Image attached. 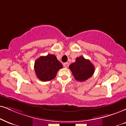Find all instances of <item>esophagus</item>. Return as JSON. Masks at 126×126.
<instances>
[{"mask_svg":"<svg viewBox=\"0 0 126 126\" xmlns=\"http://www.w3.org/2000/svg\"><path fill=\"white\" fill-rule=\"evenodd\" d=\"M68 66H69V64H68V63H67V62H66V63H63V66L64 67L66 68H67Z\"/></svg>","mask_w":126,"mask_h":126,"instance_id":"34e87169","label":"esophagus"}]
</instances>
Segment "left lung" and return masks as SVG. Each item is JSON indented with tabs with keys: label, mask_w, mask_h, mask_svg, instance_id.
<instances>
[{
	"label": "left lung",
	"mask_w": 126,
	"mask_h": 126,
	"mask_svg": "<svg viewBox=\"0 0 126 126\" xmlns=\"http://www.w3.org/2000/svg\"><path fill=\"white\" fill-rule=\"evenodd\" d=\"M69 68L74 79L81 82L88 79L95 71L94 66L90 60L85 59L83 56L77 58L76 62L70 65Z\"/></svg>",
	"instance_id": "left-lung-1"
}]
</instances>
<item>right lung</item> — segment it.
Here are the masks:
<instances>
[{"label":"right lung","instance_id":"add662e5","mask_svg":"<svg viewBox=\"0 0 126 126\" xmlns=\"http://www.w3.org/2000/svg\"><path fill=\"white\" fill-rule=\"evenodd\" d=\"M63 68L62 63L53 55L41 56L36 60L34 69L37 77L42 81L55 79L59 70Z\"/></svg>","mask_w":126,"mask_h":126}]
</instances>
